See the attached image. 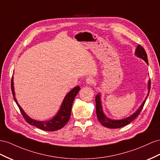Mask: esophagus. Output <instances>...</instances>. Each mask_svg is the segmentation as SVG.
<instances>
[{
	"mask_svg": "<svg viewBox=\"0 0 160 160\" xmlns=\"http://www.w3.org/2000/svg\"><path fill=\"white\" fill-rule=\"evenodd\" d=\"M86 82H87V83L90 84V85H93L95 83V79L93 78L92 77H89L86 79Z\"/></svg>",
	"mask_w": 160,
	"mask_h": 160,
	"instance_id": "1",
	"label": "esophagus"
}]
</instances>
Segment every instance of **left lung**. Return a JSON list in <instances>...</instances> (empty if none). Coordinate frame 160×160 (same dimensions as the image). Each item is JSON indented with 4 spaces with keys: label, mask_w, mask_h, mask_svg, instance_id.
<instances>
[{
    "label": "left lung",
    "mask_w": 160,
    "mask_h": 160,
    "mask_svg": "<svg viewBox=\"0 0 160 160\" xmlns=\"http://www.w3.org/2000/svg\"><path fill=\"white\" fill-rule=\"evenodd\" d=\"M135 54L138 57L141 58L143 60H144L145 62L147 64H148V56H147V53L145 50V49L142 47L140 44L138 45L137 48L135 51ZM148 88H149V92L148 95L149 93V91L151 89V81H149L148 83ZM147 99V98H146ZM145 99V100H146ZM145 100L143 103H142V105L140 106V108L138 110L134 113L132 116H129V117L124 118L122 120H111L108 118H107L106 116L104 115V114L103 113L102 108V106H101V101H100V95L98 94L96 96V114H97V117L99 121L100 122V123L103 125V127H107V128H118L120 127H122L126 126V125L128 124L129 123H131L132 120H135L139 114H140L141 112L143 109V108L144 106V104L145 103Z\"/></svg>",
    "instance_id": "1"
}]
</instances>
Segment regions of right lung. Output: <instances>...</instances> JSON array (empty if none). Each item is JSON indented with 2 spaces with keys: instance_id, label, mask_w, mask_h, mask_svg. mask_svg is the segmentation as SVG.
I'll list each match as a JSON object with an SVG mask.
<instances>
[{
  "instance_id": "obj_1",
  "label": "right lung",
  "mask_w": 160,
  "mask_h": 160,
  "mask_svg": "<svg viewBox=\"0 0 160 160\" xmlns=\"http://www.w3.org/2000/svg\"><path fill=\"white\" fill-rule=\"evenodd\" d=\"M80 88L79 86H77L75 88H73L71 92L68 93L66 97L64 98L62 106L60 107V109L58 112L57 115L49 121H37V120H33L31 118H29L26 114L25 113L22 108L17 103L16 99L15 98V92L13 89V81H12V77L11 79V91L12 96H13L14 100L15 101L17 106L19 107L21 114L23 115V117L25 120V121L28 122L29 124L35 126L36 127L40 128L42 130H44L46 131H54L59 130L65 126V124L68 121L71 116V108L72 103L74 102L75 96L79 92Z\"/></svg>"
}]
</instances>
